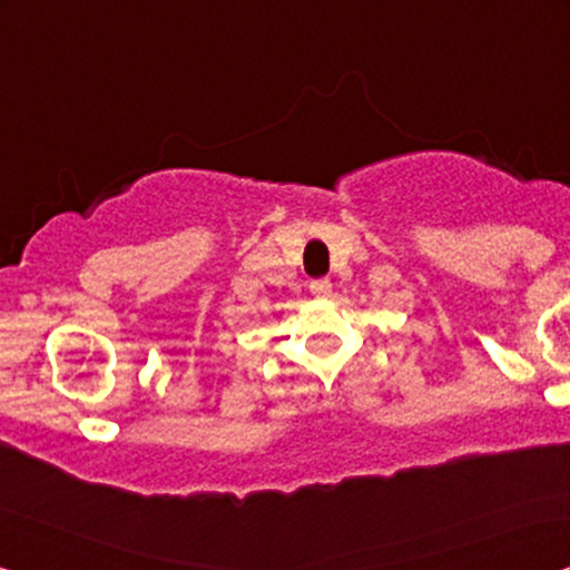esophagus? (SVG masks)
I'll list each match as a JSON object with an SVG mask.
<instances>
[{"label": "esophagus", "mask_w": 570, "mask_h": 570, "mask_svg": "<svg viewBox=\"0 0 570 570\" xmlns=\"http://www.w3.org/2000/svg\"><path fill=\"white\" fill-rule=\"evenodd\" d=\"M308 291L316 295V298H326L332 293V283L326 277H316L308 283Z\"/></svg>", "instance_id": "1"}]
</instances>
